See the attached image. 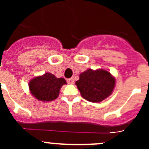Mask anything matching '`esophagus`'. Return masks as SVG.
Listing matches in <instances>:
<instances>
[{"mask_svg": "<svg viewBox=\"0 0 149 149\" xmlns=\"http://www.w3.org/2000/svg\"><path fill=\"white\" fill-rule=\"evenodd\" d=\"M67 82L68 84H74V79L73 78H70V79H67Z\"/></svg>", "mask_w": 149, "mask_h": 149, "instance_id": "obj_1", "label": "esophagus"}]
</instances>
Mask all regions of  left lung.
<instances>
[{
  "label": "left lung",
  "mask_w": 149,
  "mask_h": 149,
  "mask_svg": "<svg viewBox=\"0 0 149 149\" xmlns=\"http://www.w3.org/2000/svg\"><path fill=\"white\" fill-rule=\"evenodd\" d=\"M76 85L84 99L91 102H100L112 94L115 79L103 69H88L81 73Z\"/></svg>",
  "instance_id": "obj_1"
}]
</instances>
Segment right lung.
I'll return each instance as SVG.
<instances>
[{
    "mask_svg": "<svg viewBox=\"0 0 149 149\" xmlns=\"http://www.w3.org/2000/svg\"><path fill=\"white\" fill-rule=\"evenodd\" d=\"M66 84L63 78L55 77L50 73L31 79L29 83L31 94L37 100L42 102H49L58 98L61 86Z\"/></svg>",
    "mask_w": 149,
    "mask_h": 149,
    "instance_id": "obj_1",
    "label": "right lung"
}]
</instances>
